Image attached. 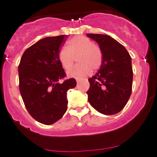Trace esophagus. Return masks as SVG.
Instances as JSON below:
<instances>
[{
	"mask_svg": "<svg viewBox=\"0 0 157 157\" xmlns=\"http://www.w3.org/2000/svg\"><path fill=\"white\" fill-rule=\"evenodd\" d=\"M76 81H77V84H78V83H80V82L81 81V79H80V78H76Z\"/></svg>",
	"mask_w": 157,
	"mask_h": 157,
	"instance_id": "34e87169",
	"label": "esophagus"
}]
</instances>
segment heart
Wrapping results in <instances>:
<instances>
[{
	"instance_id": "obj_1",
	"label": "heart",
	"mask_w": 157,
	"mask_h": 157,
	"mask_svg": "<svg viewBox=\"0 0 157 157\" xmlns=\"http://www.w3.org/2000/svg\"><path fill=\"white\" fill-rule=\"evenodd\" d=\"M77 58L78 64L67 71L71 77H83L93 71H97L103 62V53L100 47L93 40L83 36H77L67 42V48H61L58 52V60L64 69L68 70Z\"/></svg>"
}]
</instances>
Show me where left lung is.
Returning <instances> with one entry per match:
<instances>
[{"label": "left lung", "instance_id": "obj_1", "mask_svg": "<svg viewBox=\"0 0 157 157\" xmlns=\"http://www.w3.org/2000/svg\"><path fill=\"white\" fill-rule=\"evenodd\" d=\"M86 36L99 44L103 53L100 69L88 80V101L100 113L114 115L124 109L131 96V58L126 48L109 36L91 33Z\"/></svg>", "mask_w": 157, "mask_h": 157}]
</instances>
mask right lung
Masks as SVG:
<instances>
[{
  "instance_id": "add662e5",
  "label": "right lung",
  "mask_w": 157,
  "mask_h": 157,
  "mask_svg": "<svg viewBox=\"0 0 157 157\" xmlns=\"http://www.w3.org/2000/svg\"><path fill=\"white\" fill-rule=\"evenodd\" d=\"M67 36L46 37L23 53L18 67L19 87L28 112L42 124H52L61 118L67 109V92L77 85L66 77L58 60V52Z\"/></svg>"
}]
</instances>
